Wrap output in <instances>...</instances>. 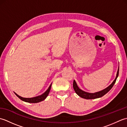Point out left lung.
Listing matches in <instances>:
<instances>
[{
  "label": "left lung",
  "instance_id": "obj_1",
  "mask_svg": "<svg viewBox=\"0 0 127 127\" xmlns=\"http://www.w3.org/2000/svg\"><path fill=\"white\" fill-rule=\"evenodd\" d=\"M118 74H119V68L118 69L116 77L114 81H113V82L109 86V87H107L106 88L104 89V90L98 92H96L94 93H87V92H86L82 91L81 90H80L79 87H78V86L75 80L73 82L74 90L77 95H79L80 97H81L82 98H84L86 99H93L100 98V97H101L102 96H104L105 94H106L112 88V87L114 86V84L116 82V81L117 80V78L118 76Z\"/></svg>",
  "mask_w": 127,
  "mask_h": 127
}]
</instances>
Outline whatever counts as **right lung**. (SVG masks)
<instances>
[{"label":"right lung","instance_id":"obj_1","mask_svg":"<svg viewBox=\"0 0 127 127\" xmlns=\"http://www.w3.org/2000/svg\"><path fill=\"white\" fill-rule=\"evenodd\" d=\"M51 85H52V83L50 85V87H48L47 89V90L44 93H43L42 94L40 95H39L35 97H33V98H23L22 96H20V95H18V94L15 93V94L17 95L19 98H20L21 100H22L26 101V102H31V103H37V102H39L41 101L42 100H44L46 99V98L47 96L48 93H49L50 90H51Z\"/></svg>","mask_w":127,"mask_h":127}]
</instances>
